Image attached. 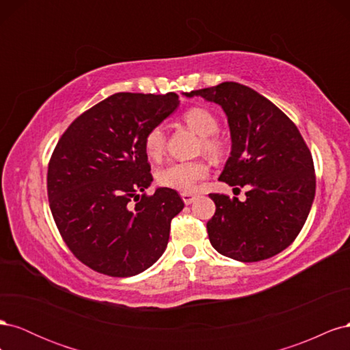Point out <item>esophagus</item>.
I'll list each match as a JSON object with an SVG mask.
<instances>
[{"instance_id":"34e87169","label":"esophagus","mask_w":350,"mask_h":350,"mask_svg":"<svg viewBox=\"0 0 350 350\" xmlns=\"http://www.w3.org/2000/svg\"><path fill=\"white\" fill-rule=\"evenodd\" d=\"M181 198L184 200L185 204H191L193 201L196 200V196L191 194V193H183V194H181Z\"/></svg>"}]
</instances>
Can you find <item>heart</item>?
<instances>
[{"label":"heart","instance_id":"obj_1","mask_svg":"<svg viewBox=\"0 0 350 350\" xmlns=\"http://www.w3.org/2000/svg\"><path fill=\"white\" fill-rule=\"evenodd\" d=\"M185 124L201 137L200 150H203L211 159H220L224 156V143L215 135L219 130L216 116L206 108H191L184 113ZM144 152L152 161H159L165 153L166 135L161 125H156L144 135ZM208 174V165L204 161L193 162H175L159 169L156 174L157 183L178 189V191L189 193L196 188L200 179Z\"/></svg>","mask_w":350,"mask_h":350}]
</instances>
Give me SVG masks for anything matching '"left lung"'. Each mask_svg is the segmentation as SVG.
<instances>
[{"instance_id":"1","label":"left lung","mask_w":350,"mask_h":350,"mask_svg":"<svg viewBox=\"0 0 350 350\" xmlns=\"http://www.w3.org/2000/svg\"><path fill=\"white\" fill-rule=\"evenodd\" d=\"M184 94L225 111L232 149L219 179L247 188L245 201L210 194L216 204L207 221L210 243L242 262L276 256L298 237L315 196L312 156L299 130L273 102L235 81Z\"/></svg>"}]
</instances>
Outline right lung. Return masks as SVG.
Returning <instances> with one entry per match:
<instances>
[{
    "label": "right lung",
    "mask_w": 350,
    "mask_h": 350,
    "mask_svg": "<svg viewBox=\"0 0 350 350\" xmlns=\"http://www.w3.org/2000/svg\"><path fill=\"white\" fill-rule=\"evenodd\" d=\"M178 105L176 93H115L74 120L52 153V216L67 247L92 270L130 278L165 252L184 201L171 188L140 196L153 181L143 142Z\"/></svg>",
    "instance_id": "add662e5"
}]
</instances>
